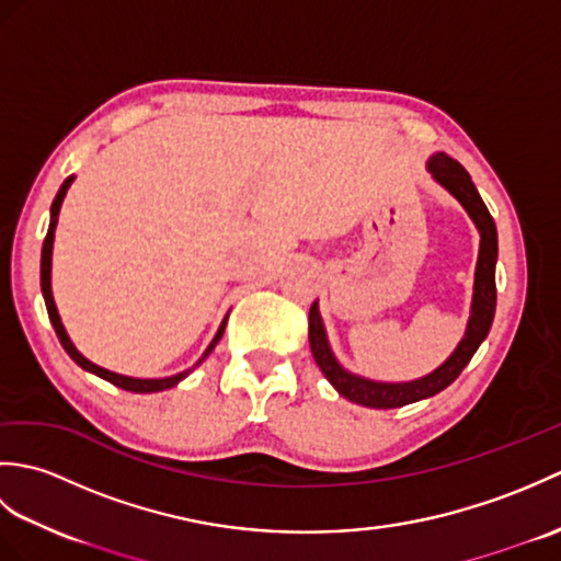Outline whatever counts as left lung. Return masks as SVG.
Instances as JSON below:
<instances>
[{
	"label": "left lung",
	"instance_id": "left-lung-1",
	"mask_svg": "<svg viewBox=\"0 0 561 561\" xmlns=\"http://www.w3.org/2000/svg\"><path fill=\"white\" fill-rule=\"evenodd\" d=\"M426 171L432 173L434 181L460 202V207L468 211L474 229L480 231V253H478V267H474V287H472V304H470V318L465 335L458 342V347L450 352L448 359L436 366L432 374L414 380H400V383H388V380H374L359 374H352L344 368L335 352L330 347L328 330L323 318H320L318 301H313L311 313H308V340H311V352L320 371L330 380L342 398H347L356 404L374 410H392L402 408V404L420 402L436 396L444 388H448L453 380L460 376L465 366L478 352L480 344L490 335L494 311H496V226L490 209L482 202L478 187H474L470 173L462 165L450 159L448 153L436 151L428 157Z\"/></svg>",
	"mask_w": 561,
	"mask_h": 561
}]
</instances>
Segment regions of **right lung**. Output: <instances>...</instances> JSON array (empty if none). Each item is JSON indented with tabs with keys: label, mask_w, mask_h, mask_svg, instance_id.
Returning a JSON list of instances; mask_svg holds the SVG:
<instances>
[{
	"label": "right lung",
	"mask_w": 561,
	"mask_h": 561,
	"mask_svg": "<svg viewBox=\"0 0 561 561\" xmlns=\"http://www.w3.org/2000/svg\"><path fill=\"white\" fill-rule=\"evenodd\" d=\"M71 183H75V175L67 178V181L62 183V187L57 190L55 199H53V207H50V226H47V236H45V241H43V253H41V289H43V299H45V306H47V316H50V323H53V328H55V332H57V337H59V342H62L65 352L83 368V371H89V374H93V376L108 380V383H113V386H117V388L129 390V392H159V390H169V388L181 383L183 378H187L190 371H193V368H197L202 362H205L207 356L211 354V350L217 347L221 335H224L226 320H229V313L224 316L221 325H219V330H217V335H214V340L209 342V347L205 350V354L199 356L197 364L185 368V371H181V374L163 376V378H133V376H123V374L108 371V368H103V366H99V364L89 362L87 356H83V354L75 347V342L69 340L67 330H65V325H62V318H59V313H57L55 296H53V243H55V229H57L59 209H62V202H65V195H67V190H69Z\"/></svg>",
	"instance_id": "right-lung-1"
}]
</instances>
